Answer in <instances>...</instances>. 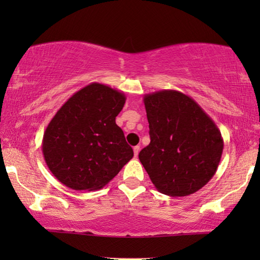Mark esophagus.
<instances>
[{"label": "esophagus", "instance_id": "esophagus-1", "mask_svg": "<svg viewBox=\"0 0 260 260\" xmlns=\"http://www.w3.org/2000/svg\"><path fill=\"white\" fill-rule=\"evenodd\" d=\"M140 149H141L140 145H136V147H134V155H135V157H137V156H138V152H140Z\"/></svg>", "mask_w": 260, "mask_h": 260}]
</instances>
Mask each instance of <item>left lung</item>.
Returning a JSON list of instances; mask_svg holds the SVG:
<instances>
[{
	"instance_id": "obj_1",
	"label": "left lung",
	"mask_w": 260,
	"mask_h": 260,
	"mask_svg": "<svg viewBox=\"0 0 260 260\" xmlns=\"http://www.w3.org/2000/svg\"><path fill=\"white\" fill-rule=\"evenodd\" d=\"M150 143L138 158L159 193L187 197L214 176L221 159V133L189 95L162 90L143 97Z\"/></svg>"
}]
</instances>
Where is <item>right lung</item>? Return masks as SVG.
Returning a JSON list of instances; mask_svg holds the SVG:
<instances>
[{
  "label": "right lung",
  "instance_id": "obj_1",
  "mask_svg": "<svg viewBox=\"0 0 260 260\" xmlns=\"http://www.w3.org/2000/svg\"><path fill=\"white\" fill-rule=\"evenodd\" d=\"M125 94L91 83L67 99L46 127L42 154L48 169L74 190H98L133 158L116 117Z\"/></svg>",
  "mask_w": 260,
  "mask_h": 260
}]
</instances>
